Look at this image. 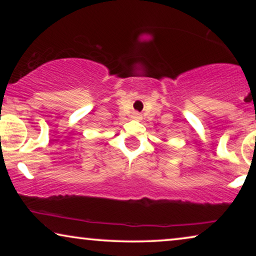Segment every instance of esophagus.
Returning <instances> with one entry per match:
<instances>
[{
    "label": "esophagus",
    "instance_id": "esophagus-1",
    "mask_svg": "<svg viewBox=\"0 0 256 256\" xmlns=\"http://www.w3.org/2000/svg\"><path fill=\"white\" fill-rule=\"evenodd\" d=\"M132 118H134V120H138V118H141V114L138 113V112H134V113H132Z\"/></svg>",
    "mask_w": 256,
    "mask_h": 256
}]
</instances>
